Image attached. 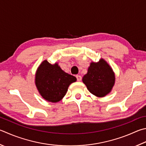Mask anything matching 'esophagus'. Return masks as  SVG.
Returning a JSON list of instances; mask_svg holds the SVG:
<instances>
[{
	"instance_id": "1",
	"label": "esophagus",
	"mask_w": 146,
	"mask_h": 146,
	"mask_svg": "<svg viewBox=\"0 0 146 146\" xmlns=\"http://www.w3.org/2000/svg\"><path fill=\"white\" fill-rule=\"evenodd\" d=\"M76 79H77V81L80 82L82 80V76L80 75H76Z\"/></svg>"
}]
</instances>
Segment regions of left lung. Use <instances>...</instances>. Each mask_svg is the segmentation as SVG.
<instances>
[{"instance_id":"1","label":"left lung","mask_w":146,"mask_h":146,"mask_svg":"<svg viewBox=\"0 0 146 146\" xmlns=\"http://www.w3.org/2000/svg\"><path fill=\"white\" fill-rule=\"evenodd\" d=\"M115 79L112 68L104 59H101L99 62L91 63L82 82L91 93L98 97H104L111 91Z\"/></svg>"}]
</instances>
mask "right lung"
<instances>
[{
  "instance_id": "right-lung-1",
  "label": "right lung",
  "mask_w": 146,
  "mask_h": 146,
  "mask_svg": "<svg viewBox=\"0 0 146 146\" xmlns=\"http://www.w3.org/2000/svg\"><path fill=\"white\" fill-rule=\"evenodd\" d=\"M76 80L75 76L64 72L57 63L51 64L45 60L37 70L35 84L44 100L56 103L63 98L69 86Z\"/></svg>"
}]
</instances>
